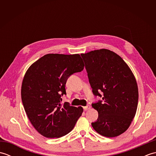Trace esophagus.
Returning a JSON list of instances; mask_svg holds the SVG:
<instances>
[{
  "mask_svg": "<svg viewBox=\"0 0 156 156\" xmlns=\"http://www.w3.org/2000/svg\"><path fill=\"white\" fill-rule=\"evenodd\" d=\"M90 108H91L90 106H89V105L87 106V107H83L84 111H88V110H89V109H90Z\"/></svg>",
  "mask_w": 156,
  "mask_h": 156,
  "instance_id": "34e87169",
  "label": "esophagus"
}]
</instances>
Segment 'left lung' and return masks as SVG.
I'll use <instances>...</instances> for the list:
<instances>
[{
  "label": "left lung",
  "mask_w": 156,
  "mask_h": 156,
  "mask_svg": "<svg viewBox=\"0 0 156 156\" xmlns=\"http://www.w3.org/2000/svg\"><path fill=\"white\" fill-rule=\"evenodd\" d=\"M81 56L92 92L103 100L92 104L98 112L92 127L102 136H119L127 130L137 111L139 92L135 76L123 59L109 49H97Z\"/></svg>",
  "instance_id": "1"
}]
</instances>
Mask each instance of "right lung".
<instances>
[{
  "mask_svg": "<svg viewBox=\"0 0 156 156\" xmlns=\"http://www.w3.org/2000/svg\"><path fill=\"white\" fill-rule=\"evenodd\" d=\"M79 54H49L32 64L21 86L26 114L39 133L48 138L64 136L74 127L83 112L82 107L62 104L69 76L84 69Z\"/></svg>",
  "mask_w": 156,
  "mask_h": 156,
  "instance_id": "1",
  "label": "right lung"
}]
</instances>
